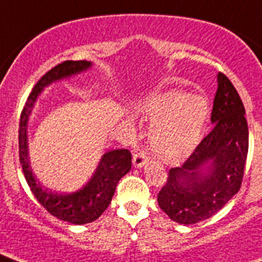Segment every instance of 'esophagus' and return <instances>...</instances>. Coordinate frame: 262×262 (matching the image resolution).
<instances>
[{"label": "esophagus", "instance_id": "34e87169", "mask_svg": "<svg viewBox=\"0 0 262 262\" xmlns=\"http://www.w3.org/2000/svg\"><path fill=\"white\" fill-rule=\"evenodd\" d=\"M134 165L136 166V168H142V166L145 165V163L148 161V156L147 154H145V151H143V149H140L139 152H136L135 155H134Z\"/></svg>", "mask_w": 262, "mask_h": 262}]
</instances>
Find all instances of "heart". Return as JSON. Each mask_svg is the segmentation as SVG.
Wrapping results in <instances>:
<instances>
[{"label": "heart", "instance_id": "obj_1", "mask_svg": "<svg viewBox=\"0 0 262 262\" xmlns=\"http://www.w3.org/2000/svg\"><path fill=\"white\" fill-rule=\"evenodd\" d=\"M152 122L154 151L165 161H178L198 145L209 117V102L203 97L169 92L145 105Z\"/></svg>", "mask_w": 262, "mask_h": 262}]
</instances>
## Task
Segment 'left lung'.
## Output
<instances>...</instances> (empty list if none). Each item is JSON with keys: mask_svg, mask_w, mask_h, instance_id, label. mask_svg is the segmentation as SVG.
<instances>
[{"mask_svg": "<svg viewBox=\"0 0 262 262\" xmlns=\"http://www.w3.org/2000/svg\"><path fill=\"white\" fill-rule=\"evenodd\" d=\"M245 110L228 77L217 73L211 133L181 166L169 170L157 195L160 209L180 224H195L216 214L239 191L248 155Z\"/></svg>", "mask_w": 262, "mask_h": 262, "instance_id": "1", "label": "left lung"}]
</instances>
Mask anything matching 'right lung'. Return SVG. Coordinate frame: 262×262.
I'll return each mask as SVG.
<instances>
[{"instance_id":"1","label":"right lung","mask_w":262,"mask_h":262,"mask_svg":"<svg viewBox=\"0 0 262 262\" xmlns=\"http://www.w3.org/2000/svg\"><path fill=\"white\" fill-rule=\"evenodd\" d=\"M92 66L93 62L86 60H67L48 71L32 89L22 110L19 122V161L32 194L50 214L60 221L72 224L92 223L102 215L113 200L119 180L131 169V154L128 149H113L106 152L99 160L93 176L84 186L73 193L59 194L45 189L32 173L29 159L27 128L34 105L46 86L55 81L72 77L81 72L88 71Z\"/></svg>"}]
</instances>
